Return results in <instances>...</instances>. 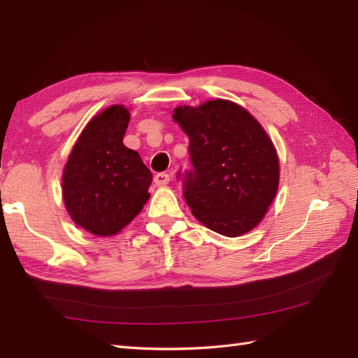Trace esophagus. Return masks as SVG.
<instances>
[{
    "label": "esophagus",
    "instance_id": "obj_1",
    "mask_svg": "<svg viewBox=\"0 0 358 358\" xmlns=\"http://www.w3.org/2000/svg\"><path fill=\"white\" fill-rule=\"evenodd\" d=\"M154 181H155L157 186H166L171 181V177L167 173H164V172H159V173H157L155 177H154Z\"/></svg>",
    "mask_w": 358,
    "mask_h": 358
}]
</instances>
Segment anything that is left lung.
<instances>
[{"instance_id":"left-lung-1","label":"left lung","mask_w":358,"mask_h":358,"mask_svg":"<svg viewBox=\"0 0 358 358\" xmlns=\"http://www.w3.org/2000/svg\"><path fill=\"white\" fill-rule=\"evenodd\" d=\"M172 118L189 136L194 169L185 172L183 187L192 215L226 237L254 229L275 199L280 180L277 152L264 129L227 100L180 106Z\"/></svg>"}]
</instances>
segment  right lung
Returning <instances> with one entry per match:
<instances>
[{"label": "right lung", "mask_w": 358, "mask_h": 358, "mask_svg": "<svg viewBox=\"0 0 358 358\" xmlns=\"http://www.w3.org/2000/svg\"><path fill=\"white\" fill-rule=\"evenodd\" d=\"M124 106H110L89 121L63 172V199L83 229L110 237L140 214L149 200L152 173L138 152L126 148Z\"/></svg>", "instance_id": "1"}]
</instances>
